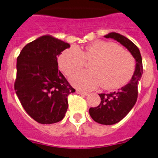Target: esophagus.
Here are the masks:
<instances>
[{"mask_svg":"<svg viewBox=\"0 0 158 158\" xmlns=\"http://www.w3.org/2000/svg\"><path fill=\"white\" fill-rule=\"evenodd\" d=\"M76 92H77V93H78V94L85 95V96H87V95H89V93H88V92L82 91V90H79V89H77Z\"/></svg>","mask_w":158,"mask_h":158,"instance_id":"obj_1","label":"esophagus"}]
</instances>
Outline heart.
Wrapping results in <instances>:
<instances>
[{
	"label": "heart",
	"mask_w": 158,
	"mask_h": 158,
	"mask_svg": "<svg viewBox=\"0 0 158 158\" xmlns=\"http://www.w3.org/2000/svg\"><path fill=\"white\" fill-rule=\"evenodd\" d=\"M85 62L89 71H81L70 77L72 85L82 90L101 87L107 90L123 87L131 80L135 59L130 52L115 43L96 41L84 49L72 47L58 57L60 69L70 76L83 68Z\"/></svg>",
	"instance_id": "1"
}]
</instances>
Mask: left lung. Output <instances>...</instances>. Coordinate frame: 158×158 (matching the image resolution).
I'll list each match as a JSON object with an SVG mask.
<instances>
[{"instance_id": "obj_1", "label": "left lung", "mask_w": 158, "mask_h": 158, "mask_svg": "<svg viewBox=\"0 0 158 158\" xmlns=\"http://www.w3.org/2000/svg\"><path fill=\"white\" fill-rule=\"evenodd\" d=\"M104 37L120 43L136 61L135 73L129 83L117 92L99 94L101 99L100 104L97 107L89 108V114L93 120L104 125H112L122 120L136 103L138 85L142 73V61L139 49L129 39L116 32H111Z\"/></svg>"}]
</instances>
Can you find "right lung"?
Instances as JSON below:
<instances>
[{"mask_svg": "<svg viewBox=\"0 0 158 158\" xmlns=\"http://www.w3.org/2000/svg\"><path fill=\"white\" fill-rule=\"evenodd\" d=\"M69 47L43 35L27 43L17 57L15 91L26 112L41 124L62 120L68 108L67 97L75 92L58 70V56Z\"/></svg>", "mask_w": 158, "mask_h": 158, "instance_id": "right-lung-1", "label": "right lung"}]
</instances>
